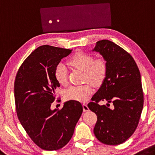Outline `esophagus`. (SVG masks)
<instances>
[{
  "mask_svg": "<svg viewBox=\"0 0 155 155\" xmlns=\"http://www.w3.org/2000/svg\"><path fill=\"white\" fill-rule=\"evenodd\" d=\"M83 111L84 112H87L89 111V108H88L87 105L86 104H83Z\"/></svg>",
  "mask_w": 155,
  "mask_h": 155,
  "instance_id": "esophagus-1",
  "label": "esophagus"
}]
</instances>
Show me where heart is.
<instances>
[{"label": "heart", "instance_id": "b5f03b06", "mask_svg": "<svg viewBox=\"0 0 155 155\" xmlns=\"http://www.w3.org/2000/svg\"><path fill=\"white\" fill-rule=\"evenodd\" d=\"M68 64L84 71L85 80L89 81L94 85L102 84L106 78L107 65L105 60L102 58L94 59L92 55L79 51L70 58ZM54 77L59 84L63 85L67 84L68 70L65 64L60 63L56 66ZM93 90L92 85L90 83L80 85H73L66 90L65 97L67 100L86 101Z\"/></svg>", "mask_w": 155, "mask_h": 155}]
</instances>
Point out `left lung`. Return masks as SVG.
Wrapping results in <instances>:
<instances>
[{"label": "left lung", "mask_w": 155, "mask_h": 155, "mask_svg": "<svg viewBox=\"0 0 155 155\" xmlns=\"http://www.w3.org/2000/svg\"><path fill=\"white\" fill-rule=\"evenodd\" d=\"M93 51L99 52L107 65L106 78L87 104L97 116L94 133L103 143L121 144L134 132L143 110L141 74L132 56L112 41H99ZM101 100L113 105L100 106Z\"/></svg>", "instance_id": "8db88e82"}]
</instances>
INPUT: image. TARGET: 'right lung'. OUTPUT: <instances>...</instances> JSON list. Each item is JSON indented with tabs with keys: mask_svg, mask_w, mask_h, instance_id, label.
<instances>
[{
	"mask_svg": "<svg viewBox=\"0 0 155 155\" xmlns=\"http://www.w3.org/2000/svg\"><path fill=\"white\" fill-rule=\"evenodd\" d=\"M72 50L38 47L23 61L14 82L17 116L31 139L45 150L62 148L72 138L83 112L80 102L70 100L61 110L51 109L55 90L56 66Z\"/></svg>",
	"mask_w": 155,
	"mask_h": 155,
	"instance_id": "add662e5",
	"label": "right lung"
}]
</instances>
